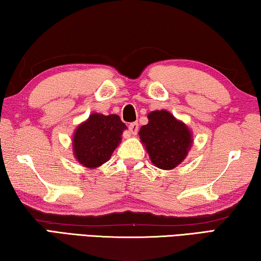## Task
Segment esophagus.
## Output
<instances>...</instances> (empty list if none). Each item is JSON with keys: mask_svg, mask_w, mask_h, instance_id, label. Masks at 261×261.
I'll use <instances>...</instances> for the list:
<instances>
[{"mask_svg": "<svg viewBox=\"0 0 261 261\" xmlns=\"http://www.w3.org/2000/svg\"><path fill=\"white\" fill-rule=\"evenodd\" d=\"M129 130L130 133L133 135L138 134V130H139V123L138 122H132L129 125Z\"/></svg>", "mask_w": 261, "mask_h": 261, "instance_id": "esophagus-1", "label": "esophagus"}]
</instances>
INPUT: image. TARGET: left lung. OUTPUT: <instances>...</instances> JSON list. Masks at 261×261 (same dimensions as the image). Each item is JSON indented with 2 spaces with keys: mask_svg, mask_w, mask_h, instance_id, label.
<instances>
[{
  "mask_svg": "<svg viewBox=\"0 0 261 261\" xmlns=\"http://www.w3.org/2000/svg\"><path fill=\"white\" fill-rule=\"evenodd\" d=\"M148 120L139 135L151 163L163 170L174 169L186 159L193 143L191 130L165 110L152 111Z\"/></svg>",
  "mask_w": 261,
  "mask_h": 261,
  "instance_id": "left-lung-1",
  "label": "left lung"
}]
</instances>
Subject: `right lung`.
<instances>
[{"label":"right lung","instance_id":"obj_1","mask_svg":"<svg viewBox=\"0 0 261 261\" xmlns=\"http://www.w3.org/2000/svg\"><path fill=\"white\" fill-rule=\"evenodd\" d=\"M127 126L117 114L92 113L76 128L72 136V152L79 163L95 169L106 163L121 142Z\"/></svg>","mask_w":261,"mask_h":261}]
</instances>
